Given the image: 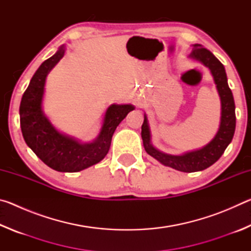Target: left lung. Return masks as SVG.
Segmentation results:
<instances>
[{
	"mask_svg": "<svg viewBox=\"0 0 251 251\" xmlns=\"http://www.w3.org/2000/svg\"><path fill=\"white\" fill-rule=\"evenodd\" d=\"M189 57L201 62L203 65L210 70L216 87H217L220 101H222L220 125L214 139L201 150L186 152V154L180 156L169 155L156 150L151 145V130L146 115H144V123L142 125L143 144L147 154L154 157L165 166L172 167L176 171L184 173L203 171V169L211 166L212 164H215L222 157L225 150L232 141L236 128L235 100H233L231 90L228 86L227 75L224 65L210 50L202 48L201 44H195L193 46V50Z\"/></svg>",
	"mask_w": 251,
	"mask_h": 251,
	"instance_id": "obj_1",
	"label": "left lung"
}]
</instances>
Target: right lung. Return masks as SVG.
Segmentation results:
<instances>
[{
	"mask_svg": "<svg viewBox=\"0 0 251 251\" xmlns=\"http://www.w3.org/2000/svg\"><path fill=\"white\" fill-rule=\"evenodd\" d=\"M64 53L65 46L62 45L33 75L21 100L20 123L25 143L44 164L57 172L75 173L100 163L107 155L114 131L134 106L110 105L105 113L100 134L92 143L82 144L59 133L44 115L42 100L46 76Z\"/></svg>",
	"mask_w": 251,
	"mask_h": 251,
	"instance_id": "add662e5",
	"label": "right lung"
}]
</instances>
